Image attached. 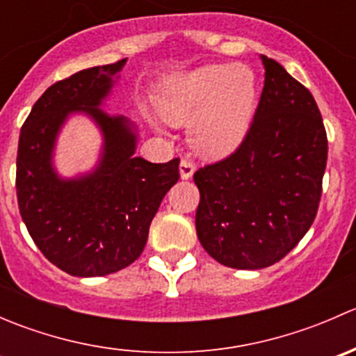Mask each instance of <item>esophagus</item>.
<instances>
[{
	"instance_id": "34e87169",
	"label": "esophagus",
	"mask_w": 356,
	"mask_h": 356,
	"mask_svg": "<svg viewBox=\"0 0 356 356\" xmlns=\"http://www.w3.org/2000/svg\"><path fill=\"white\" fill-rule=\"evenodd\" d=\"M196 167L195 163H193L191 160H181V165H179V174H181V179L182 181H188V179L193 177V174H195Z\"/></svg>"
}]
</instances>
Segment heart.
<instances>
[{
	"mask_svg": "<svg viewBox=\"0 0 356 356\" xmlns=\"http://www.w3.org/2000/svg\"><path fill=\"white\" fill-rule=\"evenodd\" d=\"M160 110L172 125H189L198 153L224 158L250 132L257 110V89L250 68L207 65L172 79L161 92Z\"/></svg>",
	"mask_w": 356,
	"mask_h": 356,
	"instance_id": "b5f03b06",
	"label": "heart"
}]
</instances>
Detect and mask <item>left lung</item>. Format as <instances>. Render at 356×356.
I'll return each instance as SVG.
<instances>
[{
    "label": "left lung",
    "mask_w": 356,
    "mask_h": 356,
    "mask_svg": "<svg viewBox=\"0 0 356 356\" xmlns=\"http://www.w3.org/2000/svg\"><path fill=\"white\" fill-rule=\"evenodd\" d=\"M265 82L243 145L200 168L196 232L218 264L241 270L274 265L308 232L327 163V136L312 92L260 55Z\"/></svg>",
    "instance_id": "left-lung-1"
}]
</instances>
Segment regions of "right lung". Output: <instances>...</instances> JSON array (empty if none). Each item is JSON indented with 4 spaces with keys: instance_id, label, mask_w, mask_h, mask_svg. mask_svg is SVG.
<instances>
[{
    "instance_id": "obj_1",
    "label": "right lung",
    "mask_w": 356,
    "mask_h": 356,
    "mask_svg": "<svg viewBox=\"0 0 356 356\" xmlns=\"http://www.w3.org/2000/svg\"><path fill=\"white\" fill-rule=\"evenodd\" d=\"M127 58L55 82L24 122L17 152V198L41 253L75 277H99L131 265L145 250L149 224L179 181V158L152 163L136 156L138 127L102 108ZM86 114L102 132L92 171L62 178L52 163L59 131Z\"/></svg>"
}]
</instances>
